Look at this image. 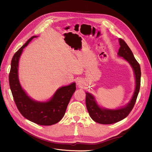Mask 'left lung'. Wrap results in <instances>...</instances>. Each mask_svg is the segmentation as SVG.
<instances>
[{"instance_id": "left-lung-1", "label": "left lung", "mask_w": 152, "mask_h": 152, "mask_svg": "<svg viewBox=\"0 0 152 152\" xmlns=\"http://www.w3.org/2000/svg\"><path fill=\"white\" fill-rule=\"evenodd\" d=\"M120 48L118 55L123 57L132 66L136 79V88L132 99L126 105L117 110H108L100 108L94 97L90 93H86V105L92 119L101 124H112L125 119L133 108L141 86V67L129 47L121 38L119 39Z\"/></svg>"}]
</instances>
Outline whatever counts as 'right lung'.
I'll return each mask as SVG.
<instances>
[{
    "label": "right lung",
    "mask_w": 152,
    "mask_h": 152,
    "mask_svg": "<svg viewBox=\"0 0 152 152\" xmlns=\"http://www.w3.org/2000/svg\"><path fill=\"white\" fill-rule=\"evenodd\" d=\"M30 38L15 53L11 63L9 83L16 105L25 118L38 125H52L61 120L68 103L75 91V83L58 89L48 102H39L30 98L22 89L18 78V63L23 49L29 44Z\"/></svg>",
    "instance_id": "add662e5"
}]
</instances>
